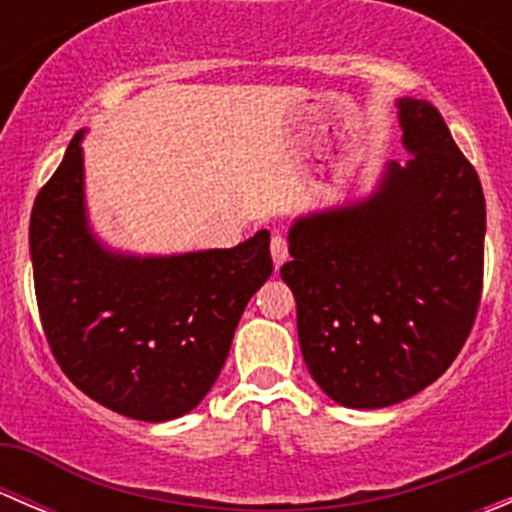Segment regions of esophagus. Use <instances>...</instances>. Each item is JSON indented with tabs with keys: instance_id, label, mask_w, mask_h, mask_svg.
Wrapping results in <instances>:
<instances>
[{
	"instance_id": "obj_1",
	"label": "esophagus",
	"mask_w": 512,
	"mask_h": 512,
	"mask_svg": "<svg viewBox=\"0 0 512 512\" xmlns=\"http://www.w3.org/2000/svg\"><path fill=\"white\" fill-rule=\"evenodd\" d=\"M270 252H272V260H275V267L285 265L287 257H289L285 237H282V235H272V240H270Z\"/></svg>"
}]
</instances>
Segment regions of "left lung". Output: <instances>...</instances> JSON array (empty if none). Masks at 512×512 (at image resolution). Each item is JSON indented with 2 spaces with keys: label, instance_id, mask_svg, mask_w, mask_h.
<instances>
[{
  "label": "left lung",
  "instance_id": "1",
  "mask_svg": "<svg viewBox=\"0 0 512 512\" xmlns=\"http://www.w3.org/2000/svg\"><path fill=\"white\" fill-rule=\"evenodd\" d=\"M401 141L374 193L289 227L280 270L304 364L347 409L426 389L471 334L483 289L485 198L436 106L399 98Z\"/></svg>",
  "mask_w": 512,
  "mask_h": 512
}]
</instances>
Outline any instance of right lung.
<instances>
[{
  "label": "right lung",
  "mask_w": 512,
  "mask_h": 512,
  "mask_svg": "<svg viewBox=\"0 0 512 512\" xmlns=\"http://www.w3.org/2000/svg\"><path fill=\"white\" fill-rule=\"evenodd\" d=\"M81 138L39 190L29 223L41 327L89 399L138 421H170L218 379L247 302L272 275L270 232L170 257L108 250L86 218Z\"/></svg>",
  "instance_id": "add662e5"
}]
</instances>
